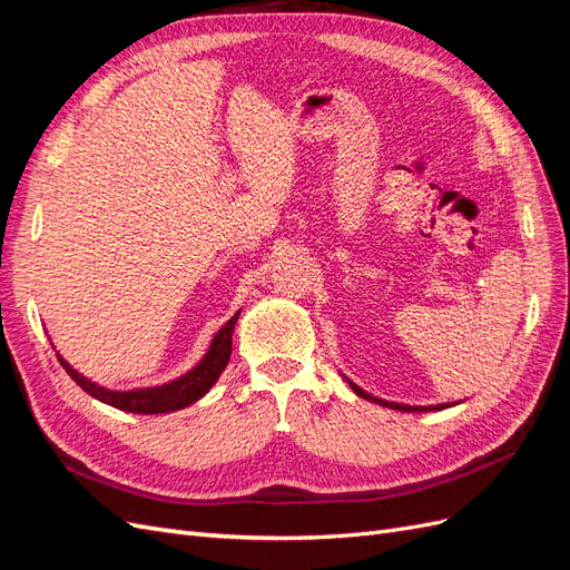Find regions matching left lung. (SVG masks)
Wrapping results in <instances>:
<instances>
[{"label": "left lung", "instance_id": "left-lung-1", "mask_svg": "<svg viewBox=\"0 0 570 570\" xmlns=\"http://www.w3.org/2000/svg\"><path fill=\"white\" fill-rule=\"evenodd\" d=\"M350 385H352V390L358 394V396H364V400H371V402H377V404H383V406H390V409H396V411H440V409H446V406H452V404H438V406H409V404H394V402H385V400H377V396H371L368 392H364L361 387H356L352 381H347Z\"/></svg>", "mask_w": 570, "mask_h": 570}]
</instances>
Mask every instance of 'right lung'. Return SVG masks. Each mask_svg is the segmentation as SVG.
Returning a JSON list of instances; mask_svg holds the SVG:
<instances>
[{
	"label": "right lung",
	"mask_w": 570,
	"mask_h": 570,
	"mask_svg": "<svg viewBox=\"0 0 570 570\" xmlns=\"http://www.w3.org/2000/svg\"><path fill=\"white\" fill-rule=\"evenodd\" d=\"M239 318V312L220 327L216 333L209 352L204 354V358L199 364L185 373L183 377L174 383H166L161 387H147V390H130V392H116V390H105L95 385L88 377L80 375L76 368L68 366V361H61V366L66 368V373L73 377V381L88 392L95 400L111 404L120 411H130V413H168V411H178L185 409L189 404H195L197 400L212 390V385L218 381V375L223 373V368L228 366L230 361V352H233V331L235 323Z\"/></svg>",
	"instance_id": "add662e5"
}]
</instances>
